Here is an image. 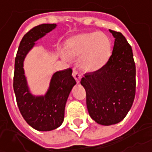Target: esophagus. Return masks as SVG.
<instances>
[{"mask_svg":"<svg viewBox=\"0 0 152 152\" xmlns=\"http://www.w3.org/2000/svg\"><path fill=\"white\" fill-rule=\"evenodd\" d=\"M72 76H74V78H75V80H76V82H77V83H79V82H80V79H81V76H80V74H79V72H77L76 70H73Z\"/></svg>","mask_w":152,"mask_h":152,"instance_id":"1","label":"esophagus"}]
</instances>
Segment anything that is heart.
<instances>
[{"label": "heart", "mask_w": 152, "mask_h": 152, "mask_svg": "<svg viewBox=\"0 0 152 152\" xmlns=\"http://www.w3.org/2000/svg\"><path fill=\"white\" fill-rule=\"evenodd\" d=\"M64 59L80 56V66L86 72H95L103 66L111 56L109 37L101 32L80 34L66 41Z\"/></svg>", "instance_id": "heart-1"}]
</instances>
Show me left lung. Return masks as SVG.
<instances>
[{
  "label": "left lung",
  "mask_w": 152,
  "mask_h": 152,
  "mask_svg": "<svg viewBox=\"0 0 152 152\" xmlns=\"http://www.w3.org/2000/svg\"><path fill=\"white\" fill-rule=\"evenodd\" d=\"M110 31L115 37L110 58L100 69L86 72L80 80L86 90L89 115L104 126L122 121L136 95V65L132 46L121 33Z\"/></svg>",
  "instance_id": "1"
}]
</instances>
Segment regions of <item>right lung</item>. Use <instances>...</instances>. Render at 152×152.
Listing matches in <instances>:
<instances>
[{
  "label": "right lung",
  "instance_id": "obj_1",
  "mask_svg": "<svg viewBox=\"0 0 152 152\" xmlns=\"http://www.w3.org/2000/svg\"><path fill=\"white\" fill-rule=\"evenodd\" d=\"M56 26V24H41L31 29L20 41L15 59L13 88L20 112L31 127L42 132L54 130L62 124L68 96L76 83L72 70L68 68L53 75L46 96L36 97L29 91L23 69L25 57L35 41Z\"/></svg>",
  "mask_w": 152,
  "mask_h": 152
}]
</instances>
